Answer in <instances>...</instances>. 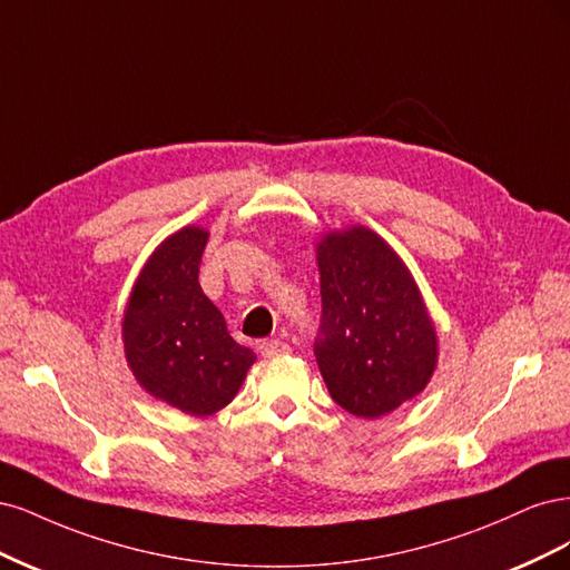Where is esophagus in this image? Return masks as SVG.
Wrapping results in <instances>:
<instances>
[{
	"instance_id": "obj_1",
	"label": "esophagus",
	"mask_w": 570,
	"mask_h": 570,
	"mask_svg": "<svg viewBox=\"0 0 570 570\" xmlns=\"http://www.w3.org/2000/svg\"><path fill=\"white\" fill-rule=\"evenodd\" d=\"M291 351V345L279 341V338H267L261 343V355L263 357H282Z\"/></svg>"
}]
</instances>
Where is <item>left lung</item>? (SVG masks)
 I'll list each match as a JSON object with an SVG mask.
<instances>
[{"mask_svg":"<svg viewBox=\"0 0 570 570\" xmlns=\"http://www.w3.org/2000/svg\"><path fill=\"white\" fill-rule=\"evenodd\" d=\"M317 263L320 372L345 412L379 419L426 389L438 357L433 322L407 267L372 229L326 234Z\"/></svg>","mask_w":570,"mask_h":570,"instance_id":"1","label":"left lung"}]
</instances>
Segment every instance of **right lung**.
<instances>
[{"mask_svg": "<svg viewBox=\"0 0 570 570\" xmlns=\"http://www.w3.org/2000/svg\"><path fill=\"white\" fill-rule=\"evenodd\" d=\"M208 232L185 227L163 242L141 269L122 320L127 364L154 397L191 416L234 400L250 347L238 345L198 284Z\"/></svg>", "mask_w": 570, "mask_h": 570, "instance_id": "right-lung-1", "label": "right lung"}]
</instances>
